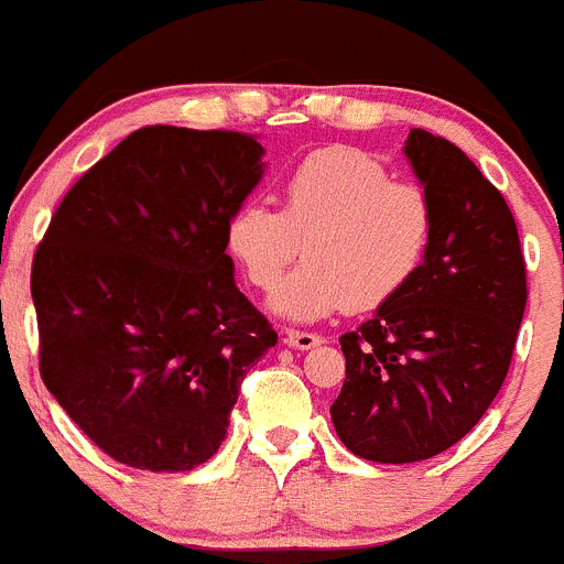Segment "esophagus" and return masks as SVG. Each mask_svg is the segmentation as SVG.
Instances as JSON below:
<instances>
[{
  "label": "esophagus",
  "mask_w": 564,
  "mask_h": 564,
  "mask_svg": "<svg viewBox=\"0 0 564 564\" xmlns=\"http://www.w3.org/2000/svg\"><path fill=\"white\" fill-rule=\"evenodd\" d=\"M285 343L293 348H313V346H321L324 343V337L315 335V332H304V329H288L285 332Z\"/></svg>",
  "instance_id": "1"
}]
</instances>
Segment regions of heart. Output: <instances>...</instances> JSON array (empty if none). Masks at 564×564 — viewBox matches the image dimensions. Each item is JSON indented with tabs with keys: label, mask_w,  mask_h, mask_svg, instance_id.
<instances>
[{
	"label": "heart",
	"mask_w": 564,
	"mask_h": 564,
	"mask_svg": "<svg viewBox=\"0 0 564 564\" xmlns=\"http://www.w3.org/2000/svg\"><path fill=\"white\" fill-rule=\"evenodd\" d=\"M282 207L246 198L229 213L224 246L254 291H273L305 251L308 260L273 293V310L318 321L351 307L379 310L399 299L429 260L437 210L417 182L390 180L373 154L324 147L288 169Z\"/></svg>",
	"instance_id": "obj_1"
}]
</instances>
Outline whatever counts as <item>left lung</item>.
Instances as JSON below:
<instances>
[{
  "label": "left lung",
  "instance_id": "1",
  "mask_svg": "<svg viewBox=\"0 0 564 564\" xmlns=\"http://www.w3.org/2000/svg\"><path fill=\"white\" fill-rule=\"evenodd\" d=\"M437 210L417 279L340 337L337 437L371 463H417L479 423L507 379L527 310V260L507 198L463 149L426 130L404 147Z\"/></svg>",
  "mask_w": 564,
  "mask_h": 564
}]
</instances>
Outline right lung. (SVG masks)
<instances>
[{
  "instance_id": "add662e5",
  "label": "right lung",
  "mask_w": 564,
  "mask_h": 564,
  "mask_svg": "<svg viewBox=\"0 0 564 564\" xmlns=\"http://www.w3.org/2000/svg\"><path fill=\"white\" fill-rule=\"evenodd\" d=\"M260 158L243 132L141 127L74 182L37 243L41 379L116 463H207L246 371L276 343L224 246Z\"/></svg>"
}]
</instances>
